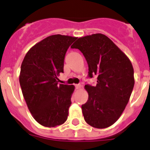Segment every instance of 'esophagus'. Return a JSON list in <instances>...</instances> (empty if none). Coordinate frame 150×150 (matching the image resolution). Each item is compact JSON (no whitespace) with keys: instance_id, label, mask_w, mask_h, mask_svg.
<instances>
[{"instance_id":"obj_1","label":"esophagus","mask_w":150,"mask_h":150,"mask_svg":"<svg viewBox=\"0 0 150 150\" xmlns=\"http://www.w3.org/2000/svg\"><path fill=\"white\" fill-rule=\"evenodd\" d=\"M75 87H76V89H79V88L82 87V85L81 84H76L75 85Z\"/></svg>"}]
</instances>
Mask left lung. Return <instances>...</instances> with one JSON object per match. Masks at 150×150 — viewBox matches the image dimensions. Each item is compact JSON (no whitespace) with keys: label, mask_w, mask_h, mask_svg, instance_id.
I'll return each mask as SVG.
<instances>
[{"label":"left lung","mask_w":150,"mask_h":150,"mask_svg":"<svg viewBox=\"0 0 150 150\" xmlns=\"http://www.w3.org/2000/svg\"><path fill=\"white\" fill-rule=\"evenodd\" d=\"M72 49L82 52L88 76L96 75L95 86L86 85L88 98L82 105L85 121L96 128L114 124L128 103L134 86V68L127 55L109 38L94 34L78 38Z\"/></svg>","instance_id":"1"}]
</instances>
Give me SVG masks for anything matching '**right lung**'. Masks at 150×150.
<instances>
[{"label":"right lung","mask_w":150,"mask_h":150,"mask_svg":"<svg viewBox=\"0 0 150 150\" xmlns=\"http://www.w3.org/2000/svg\"><path fill=\"white\" fill-rule=\"evenodd\" d=\"M76 38L55 34L36 43L21 65L19 83L22 95L34 120L45 127L64 123L74 86L59 84L64 73L66 52Z\"/></svg>","instance_id":"right-lung-1"}]
</instances>
